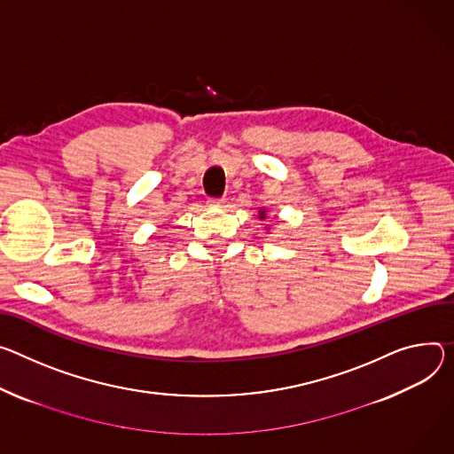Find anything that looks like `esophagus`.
Segmentation results:
<instances>
[{
  "label": "esophagus",
  "mask_w": 454,
  "mask_h": 454,
  "mask_svg": "<svg viewBox=\"0 0 454 454\" xmlns=\"http://www.w3.org/2000/svg\"><path fill=\"white\" fill-rule=\"evenodd\" d=\"M208 204L212 206V208H223V206H224V199H210Z\"/></svg>",
  "instance_id": "obj_1"
}]
</instances>
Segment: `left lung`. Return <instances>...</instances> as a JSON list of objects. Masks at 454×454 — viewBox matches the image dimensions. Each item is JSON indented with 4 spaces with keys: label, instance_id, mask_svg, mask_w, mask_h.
Masks as SVG:
<instances>
[{
    "label": "left lung",
    "instance_id": "1",
    "mask_svg": "<svg viewBox=\"0 0 454 454\" xmlns=\"http://www.w3.org/2000/svg\"><path fill=\"white\" fill-rule=\"evenodd\" d=\"M259 217H261V221H264L266 219V210H259Z\"/></svg>",
    "mask_w": 454,
    "mask_h": 454
}]
</instances>
